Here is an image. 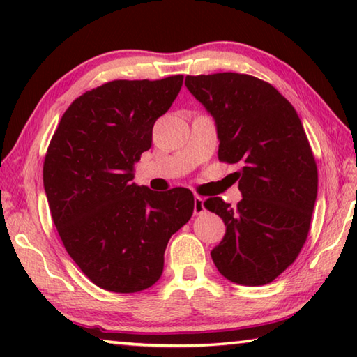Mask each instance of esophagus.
<instances>
[{
  "label": "esophagus",
  "mask_w": 357,
  "mask_h": 357,
  "mask_svg": "<svg viewBox=\"0 0 357 357\" xmlns=\"http://www.w3.org/2000/svg\"><path fill=\"white\" fill-rule=\"evenodd\" d=\"M204 202H203V198H200V197H195V200H193V213H195L197 215H200V214H203L204 213Z\"/></svg>",
  "instance_id": "esophagus-1"
}]
</instances>
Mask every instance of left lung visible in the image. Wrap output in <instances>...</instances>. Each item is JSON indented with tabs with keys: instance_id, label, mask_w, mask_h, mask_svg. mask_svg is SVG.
I'll list each match as a JSON object with an SVG mask.
<instances>
[{
	"instance_id": "1",
	"label": "left lung",
	"mask_w": 357,
	"mask_h": 357,
	"mask_svg": "<svg viewBox=\"0 0 357 357\" xmlns=\"http://www.w3.org/2000/svg\"><path fill=\"white\" fill-rule=\"evenodd\" d=\"M185 86L215 119L219 160L243 164L236 208L220 197L204 202L227 227L211 257L225 279L266 285L294 263L309 236L318 170L305 130L294 107L257 77L187 75Z\"/></svg>"
}]
</instances>
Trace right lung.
Segmentation results:
<instances>
[{
	"mask_svg": "<svg viewBox=\"0 0 357 357\" xmlns=\"http://www.w3.org/2000/svg\"><path fill=\"white\" fill-rule=\"evenodd\" d=\"M183 78L113 80L86 91L48 144L44 189L53 223L82 273L107 291L153 287L172 234L193 214L189 189L157 193L130 183Z\"/></svg>",
	"mask_w": 357,
	"mask_h": 357,
	"instance_id": "add662e5",
	"label": "right lung"
}]
</instances>
